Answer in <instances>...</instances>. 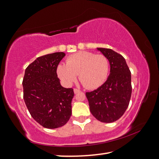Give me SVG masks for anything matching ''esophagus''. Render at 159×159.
I'll list each match as a JSON object with an SVG mask.
<instances>
[{
    "instance_id": "1",
    "label": "esophagus",
    "mask_w": 159,
    "mask_h": 159,
    "mask_svg": "<svg viewBox=\"0 0 159 159\" xmlns=\"http://www.w3.org/2000/svg\"><path fill=\"white\" fill-rule=\"evenodd\" d=\"M74 92H75V93H78L81 92V91H80V89H74Z\"/></svg>"
}]
</instances>
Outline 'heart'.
<instances>
[{
	"label": "heart",
	"instance_id": "1",
	"mask_svg": "<svg viewBox=\"0 0 159 159\" xmlns=\"http://www.w3.org/2000/svg\"><path fill=\"white\" fill-rule=\"evenodd\" d=\"M110 72V62L102 54L82 51L66 58V64L57 67V74L61 80L70 84L75 81L77 75L84 87L97 89L104 84Z\"/></svg>",
	"mask_w": 159,
	"mask_h": 159
}]
</instances>
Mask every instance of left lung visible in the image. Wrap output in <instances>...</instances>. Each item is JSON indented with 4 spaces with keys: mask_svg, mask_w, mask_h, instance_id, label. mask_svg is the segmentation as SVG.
<instances>
[{
    "mask_svg": "<svg viewBox=\"0 0 159 159\" xmlns=\"http://www.w3.org/2000/svg\"><path fill=\"white\" fill-rule=\"evenodd\" d=\"M109 60L110 74L103 84L86 93L91 113L98 121L112 123L129 107L132 93L131 73L125 58L111 49L98 48Z\"/></svg>",
    "mask_w": 159,
    "mask_h": 159,
    "instance_id": "8db88e82",
    "label": "left lung"
}]
</instances>
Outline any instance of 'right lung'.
<instances>
[{
	"label": "right lung",
	"mask_w": 159,
	"mask_h": 159,
	"mask_svg": "<svg viewBox=\"0 0 159 159\" xmlns=\"http://www.w3.org/2000/svg\"><path fill=\"white\" fill-rule=\"evenodd\" d=\"M63 52L42 56L27 67L22 82L24 99L32 117L49 129L65 125L72 115L73 89L60 84L57 73Z\"/></svg>",
	"instance_id": "1"
}]
</instances>
